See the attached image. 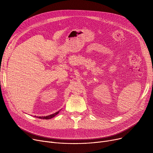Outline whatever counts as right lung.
Returning <instances> with one entry per match:
<instances>
[{"instance_id":"add662e5","label":"right lung","mask_w":153,"mask_h":153,"mask_svg":"<svg viewBox=\"0 0 153 153\" xmlns=\"http://www.w3.org/2000/svg\"><path fill=\"white\" fill-rule=\"evenodd\" d=\"M59 112V111L56 112V113L53 114H51V115H47V116H45V117H36V116H35V117H38L39 118H41V119H46V120H48V119H51L52 118H53L54 117H55L56 115H57L58 114V113Z\"/></svg>"}]
</instances>
